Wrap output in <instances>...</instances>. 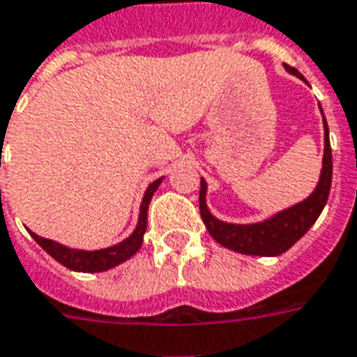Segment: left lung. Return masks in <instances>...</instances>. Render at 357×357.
I'll list each match as a JSON object with an SVG mask.
<instances>
[{"label":"left lung","mask_w":357,"mask_h":357,"mask_svg":"<svg viewBox=\"0 0 357 357\" xmlns=\"http://www.w3.org/2000/svg\"><path fill=\"white\" fill-rule=\"evenodd\" d=\"M284 69L290 75L300 77L301 81H305L296 67L284 66ZM321 114H323V108H321ZM323 127H325V153H323V168H321L317 187L301 203L288 206L266 220L253 222V224H231V222L218 220L206 206V181L201 178V193H199L201 218L208 234L220 245L238 251L241 255L276 257L282 255L298 239L305 236V231L315 224L319 214L323 213L328 193H331V183H333V153H331L325 114H323Z\"/></svg>","instance_id":"obj_1"}]
</instances>
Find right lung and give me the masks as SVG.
I'll return each mask as SVG.
<instances>
[{"mask_svg": "<svg viewBox=\"0 0 357 357\" xmlns=\"http://www.w3.org/2000/svg\"><path fill=\"white\" fill-rule=\"evenodd\" d=\"M162 179H156L151 185L146 187L143 195V203H141V213H139V222H137L135 230L133 234L126 238L123 241H119L116 245L106 249H96V251H86V249H73L67 248V245H61L54 239H46L36 236L34 231H31V236L36 239L40 248L44 249L48 255H52L56 259L57 263H61L67 268H71L75 273H104L108 268H114V266L121 265L123 261L131 259L135 255L137 251L143 245V236L146 231V213H149V204H151V199H153L154 191L158 189V185L162 183Z\"/></svg>", "mask_w": 357, "mask_h": 357, "instance_id": "obj_1", "label": "right lung"}]
</instances>
